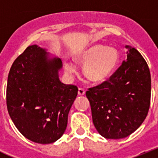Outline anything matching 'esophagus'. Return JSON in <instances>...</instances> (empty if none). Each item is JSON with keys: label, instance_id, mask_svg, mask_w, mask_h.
I'll return each mask as SVG.
<instances>
[{"label": "esophagus", "instance_id": "34e87169", "mask_svg": "<svg viewBox=\"0 0 158 158\" xmlns=\"http://www.w3.org/2000/svg\"><path fill=\"white\" fill-rule=\"evenodd\" d=\"M85 94V90L82 88H79L78 89V95H80V96H83V95Z\"/></svg>", "mask_w": 158, "mask_h": 158}]
</instances>
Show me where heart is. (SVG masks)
I'll return each mask as SVG.
<instances>
[{"label": "heart", "mask_w": 158, "mask_h": 158, "mask_svg": "<svg viewBox=\"0 0 158 158\" xmlns=\"http://www.w3.org/2000/svg\"><path fill=\"white\" fill-rule=\"evenodd\" d=\"M77 60L84 65V74L86 78L100 83L107 80L115 72L119 62V54L113 47L96 45L82 52ZM65 69L70 73L76 72V67L72 63L65 64Z\"/></svg>", "instance_id": "b5f03b06"}]
</instances>
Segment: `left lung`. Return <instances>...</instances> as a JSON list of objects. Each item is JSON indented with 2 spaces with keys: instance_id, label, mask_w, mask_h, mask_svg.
<instances>
[{
  "instance_id": "left-lung-1",
  "label": "left lung",
  "mask_w": 158,
  "mask_h": 158,
  "mask_svg": "<svg viewBox=\"0 0 158 158\" xmlns=\"http://www.w3.org/2000/svg\"><path fill=\"white\" fill-rule=\"evenodd\" d=\"M127 51V58L109 79L89 88L95 127L106 139H119L135 132L145 120L151 96L149 66L135 48Z\"/></svg>"
}]
</instances>
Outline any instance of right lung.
Segmentation results:
<instances>
[{
  "label": "right lung",
  "mask_w": 158,
  "mask_h": 158,
  "mask_svg": "<svg viewBox=\"0 0 158 158\" xmlns=\"http://www.w3.org/2000/svg\"><path fill=\"white\" fill-rule=\"evenodd\" d=\"M62 66L60 58L51 59L44 49L31 45L16 58L8 73V114L19 132L36 143L54 142L66 129L78 89L60 81Z\"/></svg>",
  "instance_id": "1"
}]
</instances>
